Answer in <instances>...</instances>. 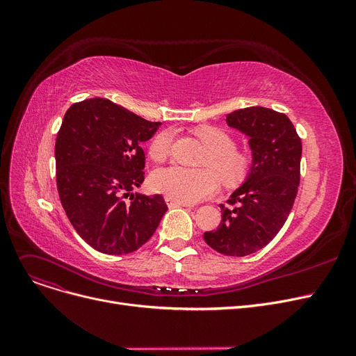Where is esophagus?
<instances>
[{
	"label": "esophagus",
	"mask_w": 356,
	"mask_h": 356,
	"mask_svg": "<svg viewBox=\"0 0 356 356\" xmlns=\"http://www.w3.org/2000/svg\"><path fill=\"white\" fill-rule=\"evenodd\" d=\"M165 203L168 204V208H175V207H184V208H192L191 203H184V202H180V200H176L173 197H165Z\"/></svg>",
	"instance_id": "esophagus-1"
}]
</instances>
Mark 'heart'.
Instances as JSON below:
<instances>
[{
    "mask_svg": "<svg viewBox=\"0 0 356 356\" xmlns=\"http://www.w3.org/2000/svg\"><path fill=\"white\" fill-rule=\"evenodd\" d=\"M195 136L209 152L202 161V170H188L168 165L156 170L149 179L152 188L168 197L184 203H196L211 197L219 188L220 175L225 186L244 181L254 165V154L247 148H236L234 137L225 129L203 125L195 128ZM172 131H163L149 144V156L161 161L167 157L172 144Z\"/></svg>",
    "mask_w": 356,
    "mask_h": 356,
    "instance_id": "heart-1",
    "label": "heart"
}]
</instances>
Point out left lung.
I'll return each instance as SVG.
<instances>
[{
    "mask_svg": "<svg viewBox=\"0 0 356 356\" xmlns=\"http://www.w3.org/2000/svg\"><path fill=\"white\" fill-rule=\"evenodd\" d=\"M227 122L250 137L254 154L247 181L235 191L207 244L229 257H245L264 248L286 223L300 184L302 138L289 117L264 106L236 109Z\"/></svg>",
    "mask_w": 356,
    "mask_h": 356,
    "instance_id": "left-lung-1",
    "label": "left lung"
}]
</instances>
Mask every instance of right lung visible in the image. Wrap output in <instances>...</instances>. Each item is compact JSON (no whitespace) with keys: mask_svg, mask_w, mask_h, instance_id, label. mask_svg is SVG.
<instances>
[{"mask_svg":"<svg viewBox=\"0 0 356 356\" xmlns=\"http://www.w3.org/2000/svg\"><path fill=\"white\" fill-rule=\"evenodd\" d=\"M159 127L105 98L66 111L54 145L56 184L72 227L93 250L129 254L156 232L167 211L163 196L129 192L144 181L141 144Z\"/></svg>","mask_w":356,"mask_h":356,"instance_id":"right-lung-1","label":"right lung"}]
</instances>
